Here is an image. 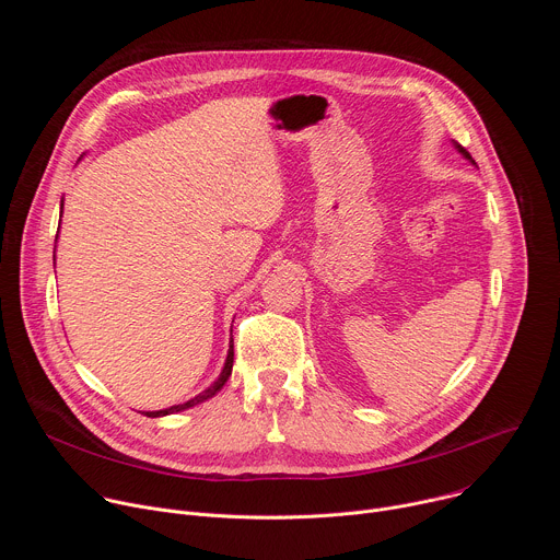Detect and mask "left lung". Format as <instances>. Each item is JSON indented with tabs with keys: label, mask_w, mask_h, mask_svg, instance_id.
<instances>
[{
	"label": "left lung",
	"mask_w": 560,
	"mask_h": 560,
	"mask_svg": "<svg viewBox=\"0 0 560 560\" xmlns=\"http://www.w3.org/2000/svg\"><path fill=\"white\" fill-rule=\"evenodd\" d=\"M454 145H456V148H458V152H460V154H463V156H465V159H469V162H471V164H474V159H471V154H469V152H467V150H465V148H463V145H458V143H454Z\"/></svg>",
	"instance_id": "left-lung-1"
}]
</instances>
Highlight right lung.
Segmentation results:
<instances>
[{"mask_svg":"<svg viewBox=\"0 0 560 560\" xmlns=\"http://www.w3.org/2000/svg\"><path fill=\"white\" fill-rule=\"evenodd\" d=\"M61 208H63V201H61ZM232 361H234V346H232V339H230V348H228V357H225V363H223V370H221V374H219V378L208 387V389H203L201 394H197L195 398H190V401H186V404H182V406H173V408H166V410H156V412H143L145 417H152V419H156V417H166V415H175V412H182V410H188V408H195V406H199V404H203V401H208L210 396H214L223 385H225V381H228V376L232 374Z\"/></svg>","mask_w":560,"mask_h":560,"instance_id":"right-lung-1","label":"right lung"}]
</instances>
